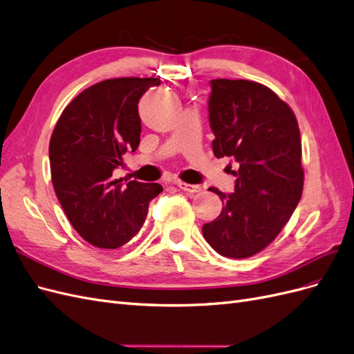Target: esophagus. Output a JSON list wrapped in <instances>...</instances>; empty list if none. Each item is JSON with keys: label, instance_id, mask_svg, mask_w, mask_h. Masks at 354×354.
<instances>
[{"label": "esophagus", "instance_id": "34e87169", "mask_svg": "<svg viewBox=\"0 0 354 354\" xmlns=\"http://www.w3.org/2000/svg\"><path fill=\"white\" fill-rule=\"evenodd\" d=\"M176 186L181 190L185 192H189V194H198V192L202 190L201 186L198 185H189V183H185V181H176Z\"/></svg>", "mask_w": 354, "mask_h": 354}]
</instances>
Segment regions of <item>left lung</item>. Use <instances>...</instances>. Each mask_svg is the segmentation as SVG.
<instances>
[{"instance_id":"1","label":"left lung","mask_w":354,"mask_h":354,"mask_svg":"<svg viewBox=\"0 0 354 354\" xmlns=\"http://www.w3.org/2000/svg\"><path fill=\"white\" fill-rule=\"evenodd\" d=\"M211 88L214 155L233 158L239 168L234 194L208 189L224 207L202 233L220 255L248 259L274 241L301 199V137L292 109L266 85L218 78Z\"/></svg>"}]
</instances>
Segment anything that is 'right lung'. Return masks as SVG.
<instances>
[{
	"instance_id": "1",
	"label": "right lung",
	"mask_w": 354,
	"mask_h": 354,
	"mask_svg": "<svg viewBox=\"0 0 354 354\" xmlns=\"http://www.w3.org/2000/svg\"><path fill=\"white\" fill-rule=\"evenodd\" d=\"M159 78H113L91 85L65 109L50 138L53 187L73 229L103 250H115L142 229L149 202L162 186L131 180L122 187L112 171L140 143L137 103Z\"/></svg>"
}]
</instances>
